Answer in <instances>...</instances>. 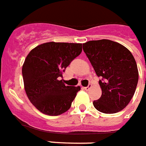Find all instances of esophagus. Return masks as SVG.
I'll return each instance as SVG.
<instances>
[{
	"label": "esophagus",
	"mask_w": 146,
	"mask_h": 146,
	"mask_svg": "<svg viewBox=\"0 0 146 146\" xmlns=\"http://www.w3.org/2000/svg\"><path fill=\"white\" fill-rule=\"evenodd\" d=\"M90 87H91V84H89V85H88V86H87V87H84V89L85 90H89L90 89Z\"/></svg>",
	"instance_id": "34e87169"
}]
</instances>
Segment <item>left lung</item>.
I'll return each instance as SVG.
<instances>
[{"mask_svg": "<svg viewBox=\"0 0 146 146\" xmlns=\"http://www.w3.org/2000/svg\"><path fill=\"white\" fill-rule=\"evenodd\" d=\"M83 49L94 69L102 94L93 104L98 111L114 114L127 106L133 97L139 72L131 52L119 43L108 39L89 41Z\"/></svg>", "mask_w": 146, "mask_h": 146, "instance_id": "8db88e82", "label": "left lung"}]
</instances>
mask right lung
<instances>
[{"mask_svg":"<svg viewBox=\"0 0 146 146\" xmlns=\"http://www.w3.org/2000/svg\"><path fill=\"white\" fill-rule=\"evenodd\" d=\"M82 44L47 42L33 48L22 66L28 98L42 113L56 116L68 111L80 90L63 84L66 68L81 53Z\"/></svg>","mask_w":146,"mask_h":146,"instance_id":"right-lung-1","label":"right lung"}]
</instances>
